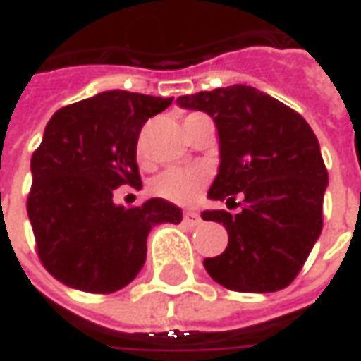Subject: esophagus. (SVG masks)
<instances>
[{"mask_svg": "<svg viewBox=\"0 0 361 361\" xmlns=\"http://www.w3.org/2000/svg\"><path fill=\"white\" fill-rule=\"evenodd\" d=\"M183 224H188V226H191V228L199 226V224H201V216H199V214L193 211L183 212Z\"/></svg>", "mask_w": 361, "mask_h": 361, "instance_id": "34e87169", "label": "esophagus"}]
</instances>
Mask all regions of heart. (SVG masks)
I'll use <instances>...</instances> for the list:
<instances>
[{
    "label": "heart",
    "instance_id": "heart-1",
    "mask_svg": "<svg viewBox=\"0 0 361 361\" xmlns=\"http://www.w3.org/2000/svg\"><path fill=\"white\" fill-rule=\"evenodd\" d=\"M207 180H209V173L201 166L170 168L152 181L150 189L154 195L170 203L191 204L199 197Z\"/></svg>",
    "mask_w": 361,
    "mask_h": 361
}]
</instances>
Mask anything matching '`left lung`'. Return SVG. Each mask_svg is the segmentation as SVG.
<instances>
[{"label":"left lung","instance_id":"obj_1","mask_svg":"<svg viewBox=\"0 0 361 361\" xmlns=\"http://www.w3.org/2000/svg\"><path fill=\"white\" fill-rule=\"evenodd\" d=\"M219 129L220 166L209 189L214 201L243 197L242 212L204 211L226 226L228 245L203 265L234 292H276L302 271L323 230L329 173L305 119L276 98L245 85L178 98Z\"/></svg>","mask_w":361,"mask_h":361}]
</instances>
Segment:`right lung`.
Wrapping results in <instances>:
<instances>
[{
  "label": "right lung",
  "mask_w": 361,
  "mask_h": 361,
  "mask_svg": "<svg viewBox=\"0 0 361 361\" xmlns=\"http://www.w3.org/2000/svg\"><path fill=\"white\" fill-rule=\"evenodd\" d=\"M172 98L106 90L59 108L30 160L27 212L38 257L66 286L111 294L139 274L150 228L180 224L164 199L139 207L114 203L116 189H141L137 141L145 121Z\"/></svg>",
  "instance_id": "right-lung-1"
}]
</instances>
